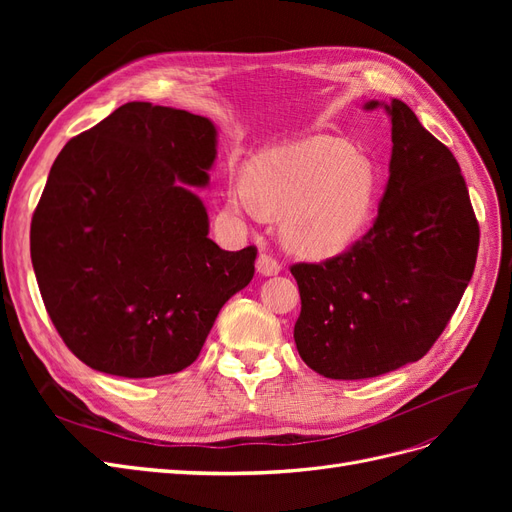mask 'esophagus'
<instances>
[{
	"mask_svg": "<svg viewBox=\"0 0 512 512\" xmlns=\"http://www.w3.org/2000/svg\"><path fill=\"white\" fill-rule=\"evenodd\" d=\"M280 262H277L271 254H260L258 256V260H256V271L260 273V275H277L280 273Z\"/></svg>",
	"mask_w": 512,
	"mask_h": 512,
	"instance_id": "esophagus-1",
	"label": "esophagus"
}]
</instances>
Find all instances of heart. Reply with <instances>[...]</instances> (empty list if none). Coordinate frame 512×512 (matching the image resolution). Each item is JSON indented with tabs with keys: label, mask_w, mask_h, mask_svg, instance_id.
I'll return each instance as SVG.
<instances>
[{
	"label": "heart",
	"mask_w": 512,
	"mask_h": 512,
	"mask_svg": "<svg viewBox=\"0 0 512 512\" xmlns=\"http://www.w3.org/2000/svg\"><path fill=\"white\" fill-rule=\"evenodd\" d=\"M228 198L250 215L282 213L290 250L327 258L348 250L369 226L378 170L339 138L309 136L260 153L250 175L230 181Z\"/></svg>",
	"instance_id": "obj_1"
}]
</instances>
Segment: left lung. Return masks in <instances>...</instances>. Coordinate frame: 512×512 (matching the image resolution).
<instances>
[{
  "label": "left lung",
  "instance_id": "1",
  "mask_svg": "<svg viewBox=\"0 0 512 512\" xmlns=\"http://www.w3.org/2000/svg\"><path fill=\"white\" fill-rule=\"evenodd\" d=\"M382 106L393 153L374 226L342 254L290 267L301 292L294 344L331 380L376 378L423 359L476 265L480 230L451 149L408 104Z\"/></svg>",
  "mask_w": 512,
  "mask_h": 512
}]
</instances>
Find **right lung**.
Returning a JSON list of instances; mask_svg holds the SVG:
<instances>
[{"label":"right lung","mask_w":512,"mask_h":512,"mask_svg":"<svg viewBox=\"0 0 512 512\" xmlns=\"http://www.w3.org/2000/svg\"><path fill=\"white\" fill-rule=\"evenodd\" d=\"M215 136L207 117L128 102L53 162L29 247L46 312L91 369L177 374L252 282L256 247L213 243L190 188L209 183Z\"/></svg>","instance_id":"obj_1"}]
</instances>
